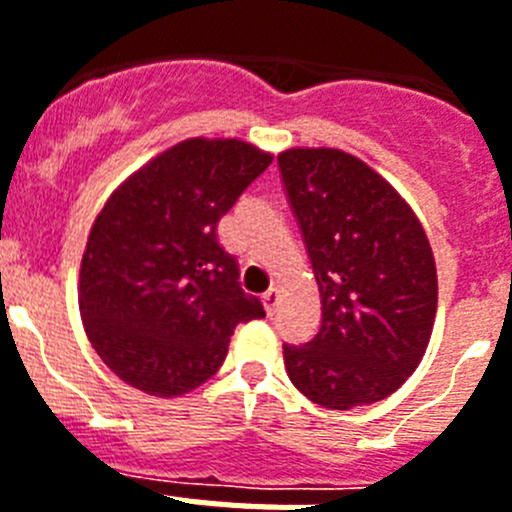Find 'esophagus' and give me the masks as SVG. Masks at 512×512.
<instances>
[{"label":"esophagus","instance_id":"esophagus-1","mask_svg":"<svg viewBox=\"0 0 512 512\" xmlns=\"http://www.w3.org/2000/svg\"><path fill=\"white\" fill-rule=\"evenodd\" d=\"M261 302H264V310L269 312H274V307H277V302H279V289L277 287H269L264 292V295H261Z\"/></svg>","mask_w":512,"mask_h":512}]
</instances>
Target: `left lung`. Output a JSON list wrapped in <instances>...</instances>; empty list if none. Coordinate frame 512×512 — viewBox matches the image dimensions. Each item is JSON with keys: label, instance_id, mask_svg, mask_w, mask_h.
<instances>
[{"label": "left lung", "instance_id": "obj_1", "mask_svg": "<svg viewBox=\"0 0 512 512\" xmlns=\"http://www.w3.org/2000/svg\"><path fill=\"white\" fill-rule=\"evenodd\" d=\"M320 292V330L284 343L297 390L328 410L390 397L418 369L438 305L423 225L387 179L338 148L279 153Z\"/></svg>", "mask_w": 512, "mask_h": 512}]
</instances>
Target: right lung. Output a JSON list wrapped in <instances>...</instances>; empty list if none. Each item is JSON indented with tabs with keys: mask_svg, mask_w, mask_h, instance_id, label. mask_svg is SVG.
Instances as JSON below:
<instances>
[{
	"mask_svg": "<svg viewBox=\"0 0 512 512\" xmlns=\"http://www.w3.org/2000/svg\"><path fill=\"white\" fill-rule=\"evenodd\" d=\"M271 153L238 138H189L128 176L89 230L79 310L110 372L153 397L197 390L238 323L264 318L217 241L220 217Z\"/></svg>",
	"mask_w": 512,
	"mask_h": 512,
	"instance_id": "1",
	"label": "right lung"
}]
</instances>
